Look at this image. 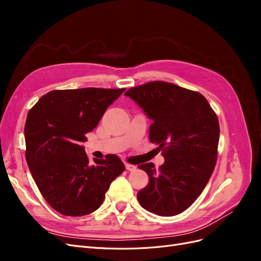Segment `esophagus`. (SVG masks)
I'll list each match as a JSON object with an SVG mask.
<instances>
[{
	"label": "esophagus",
	"instance_id": "1",
	"mask_svg": "<svg viewBox=\"0 0 261 261\" xmlns=\"http://www.w3.org/2000/svg\"><path fill=\"white\" fill-rule=\"evenodd\" d=\"M125 168H126V170H128V171H135L137 169L136 165H133V164H129V163H125Z\"/></svg>",
	"mask_w": 261,
	"mask_h": 261
}]
</instances>
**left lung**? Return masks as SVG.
Listing matches in <instances>:
<instances>
[{"label":"left lung","mask_w":261,"mask_h":261,"mask_svg":"<svg viewBox=\"0 0 261 261\" xmlns=\"http://www.w3.org/2000/svg\"><path fill=\"white\" fill-rule=\"evenodd\" d=\"M152 120L149 139L159 145L164 164L138 165L149 176L137 194L140 206L162 217L176 216L198 198L216 167L220 127L201 93L165 82H150L125 92Z\"/></svg>","instance_id":"8db88e82"}]
</instances>
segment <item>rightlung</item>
<instances>
[{
	"mask_svg": "<svg viewBox=\"0 0 261 261\" xmlns=\"http://www.w3.org/2000/svg\"><path fill=\"white\" fill-rule=\"evenodd\" d=\"M122 89L52 90L30 109L25 124L26 160L43 198L63 216L96 211L125 170L115 154L90 163L82 143Z\"/></svg>",
	"mask_w": 261,
	"mask_h": 261,
	"instance_id": "add662e5",
	"label": "right lung"
}]
</instances>
